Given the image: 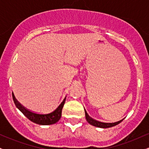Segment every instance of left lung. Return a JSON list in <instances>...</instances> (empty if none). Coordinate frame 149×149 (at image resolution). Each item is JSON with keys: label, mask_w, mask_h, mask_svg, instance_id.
<instances>
[{"label": "left lung", "mask_w": 149, "mask_h": 149, "mask_svg": "<svg viewBox=\"0 0 149 149\" xmlns=\"http://www.w3.org/2000/svg\"><path fill=\"white\" fill-rule=\"evenodd\" d=\"M85 118H86L87 121L92 125L95 126V127H101V128H108V127H113V126L117 125L118 124H119L120 123L122 122L123 120V119H122L121 120L118 121V122H115V123H102L100 122V121L96 120L92 118L90 116H89V115L87 113L85 109Z\"/></svg>", "instance_id": "8db88e82"}]
</instances>
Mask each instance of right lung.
<instances>
[{
    "label": "right lung",
    "instance_id": "add662e5",
    "mask_svg": "<svg viewBox=\"0 0 149 149\" xmlns=\"http://www.w3.org/2000/svg\"><path fill=\"white\" fill-rule=\"evenodd\" d=\"M13 99L14 101V103L19 110L21 111L22 113L29 120H30L32 122L38 125H52L56 123L59 119L61 118V110H62L63 107H64L65 101H66V97L62 101V102L59 104V106L52 112L49 113L45 114H40L33 113L27 109L26 108L22 105L15 98L14 94L13 93Z\"/></svg>",
    "mask_w": 149,
    "mask_h": 149
}]
</instances>
